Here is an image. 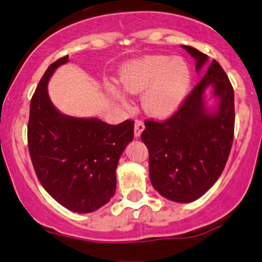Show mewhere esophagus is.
Wrapping results in <instances>:
<instances>
[{"instance_id": "34e87169", "label": "esophagus", "mask_w": 262, "mask_h": 262, "mask_svg": "<svg viewBox=\"0 0 262 262\" xmlns=\"http://www.w3.org/2000/svg\"><path fill=\"white\" fill-rule=\"evenodd\" d=\"M144 130V124L142 121H136L135 124V137L138 138L142 135V132Z\"/></svg>"}]
</instances>
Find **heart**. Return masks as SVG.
<instances>
[{
	"label": "heart",
	"instance_id": "obj_1",
	"mask_svg": "<svg viewBox=\"0 0 262 262\" xmlns=\"http://www.w3.org/2000/svg\"><path fill=\"white\" fill-rule=\"evenodd\" d=\"M121 88L128 94H142V107L147 115L165 120L184 105L192 85V72L181 57L149 55L128 61L119 75ZM107 94L121 105L126 97L121 89L107 85Z\"/></svg>",
	"mask_w": 262,
	"mask_h": 262
}]
</instances>
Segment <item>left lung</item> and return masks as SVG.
Listing matches in <instances>:
<instances>
[{
  "label": "left lung",
  "mask_w": 262,
  "mask_h": 262,
  "mask_svg": "<svg viewBox=\"0 0 262 262\" xmlns=\"http://www.w3.org/2000/svg\"><path fill=\"white\" fill-rule=\"evenodd\" d=\"M205 72L181 109L164 122L146 121L141 140L149 152V179L170 201L187 204L220 179L234 134V92L221 64L192 46L181 45ZM212 91L207 97V91ZM214 99L216 105H209Z\"/></svg>",
  "instance_id": "8db88e82"
}]
</instances>
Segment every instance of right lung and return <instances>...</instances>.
Segmentation results:
<instances>
[{
	"label": "right lung",
	"mask_w": 262,
	"mask_h": 262,
	"mask_svg": "<svg viewBox=\"0 0 262 262\" xmlns=\"http://www.w3.org/2000/svg\"><path fill=\"white\" fill-rule=\"evenodd\" d=\"M69 56L55 61L40 79L32 101L28 146L36 177L49 195L77 213L97 211L116 190V168L134 140V121L109 125L97 118H75L56 109L48 83Z\"/></svg>",
	"instance_id": "add662e5"
}]
</instances>
